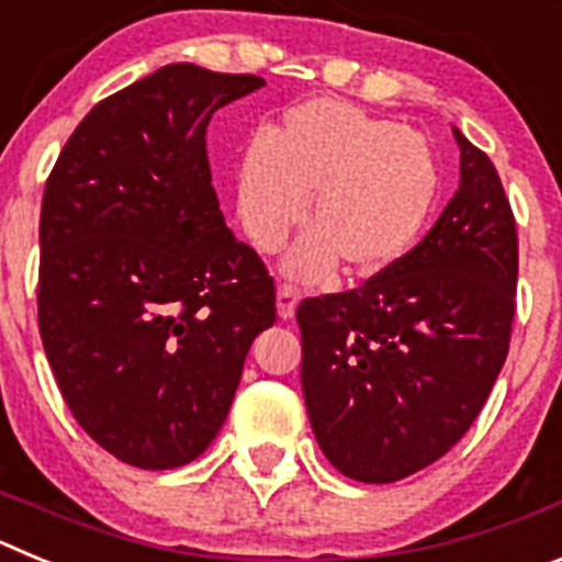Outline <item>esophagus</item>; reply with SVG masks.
I'll use <instances>...</instances> for the list:
<instances>
[{"instance_id":"1","label":"esophagus","mask_w":562,"mask_h":562,"mask_svg":"<svg viewBox=\"0 0 562 562\" xmlns=\"http://www.w3.org/2000/svg\"><path fill=\"white\" fill-rule=\"evenodd\" d=\"M297 301H301V292H297L295 286H292V284H281V286H278V295H276L278 317H284V321H290V317L295 315Z\"/></svg>"}]
</instances>
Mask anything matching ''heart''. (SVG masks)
I'll use <instances>...</instances> for the list:
<instances>
[{
  "label": "heart",
  "instance_id": "b5f03b06",
  "mask_svg": "<svg viewBox=\"0 0 562 562\" xmlns=\"http://www.w3.org/2000/svg\"><path fill=\"white\" fill-rule=\"evenodd\" d=\"M439 193L434 148L414 128L391 126L342 101L292 106L272 140H252L238 166V213L261 252L310 225L284 270L304 281L342 265L351 278L389 270L425 231Z\"/></svg>",
  "mask_w": 562,
  "mask_h": 562
}]
</instances>
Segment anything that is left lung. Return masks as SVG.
<instances>
[{
    "label": "left lung",
    "instance_id": "8db88e82",
    "mask_svg": "<svg viewBox=\"0 0 562 562\" xmlns=\"http://www.w3.org/2000/svg\"><path fill=\"white\" fill-rule=\"evenodd\" d=\"M461 180L430 233L360 290L306 297L301 385L331 467L391 484L448 453L509 351L518 233L493 160L453 126Z\"/></svg>",
    "mask_w": 562,
    "mask_h": 562
}]
</instances>
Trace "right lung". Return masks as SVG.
Instances as JSON below:
<instances>
[{
	"mask_svg": "<svg viewBox=\"0 0 562 562\" xmlns=\"http://www.w3.org/2000/svg\"><path fill=\"white\" fill-rule=\"evenodd\" d=\"M265 87L166 64L78 123L42 202L38 331L67 408L114 459L171 470L225 425L276 286L211 186L213 112Z\"/></svg>",
	"mask_w": 562,
	"mask_h": 562,
	"instance_id": "right-lung-1",
	"label": "right lung"
}]
</instances>
